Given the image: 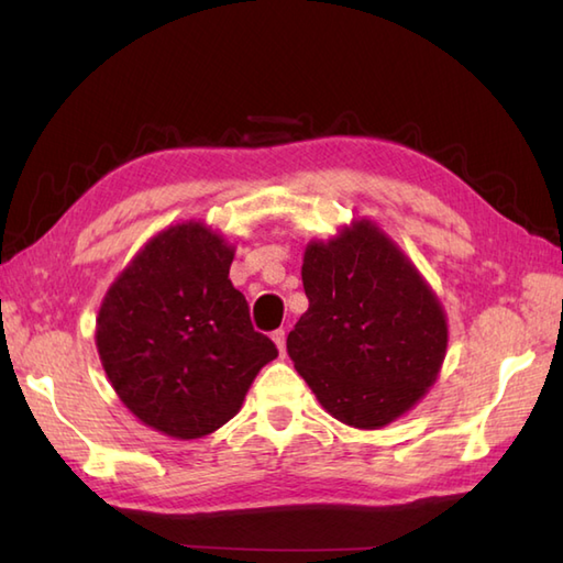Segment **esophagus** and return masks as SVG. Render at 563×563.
<instances>
[{
	"mask_svg": "<svg viewBox=\"0 0 563 563\" xmlns=\"http://www.w3.org/2000/svg\"><path fill=\"white\" fill-rule=\"evenodd\" d=\"M271 339H273V343H275V345H278L280 355H285V331H283V329L273 331V333H271Z\"/></svg>",
	"mask_w": 563,
	"mask_h": 563,
	"instance_id": "esophagus-1",
	"label": "esophagus"
}]
</instances>
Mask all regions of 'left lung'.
<instances>
[{"label": "left lung", "instance_id": "left-lung-1", "mask_svg": "<svg viewBox=\"0 0 563 563\" xmlns=\"http://www.w3.org/2000/svg\"><path fill=\"white\" fill-rule=\"evenodd\" d=\"M309 309L288 336L295 369L341 423L377 430L435 385L448 317L411 258L373 220H353L302 261Z\"/></svg>", "mask_w": 563, "mask_h": 563}]
</instances>
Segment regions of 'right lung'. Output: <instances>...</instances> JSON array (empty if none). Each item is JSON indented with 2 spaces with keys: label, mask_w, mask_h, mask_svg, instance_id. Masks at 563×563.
<instances>
[{
  "label": "right lung",
  "mask_w": 563,
  "mask_h": 563,
  "mask_svg": "<svg viewBox=\"0 0 563 563\" xmlns=\"http://www.w3.org/2000/svg\"><path fill=\"white\" fill-rule=\"evenodd\" d=\"M234 246L206 222L166 227L111 283L97 349L111 387L142 423L176 440L222 428L278 349L230 280Z\"/></svg>",
  "instance_id": "right-lung-1"
}]
</instances>
